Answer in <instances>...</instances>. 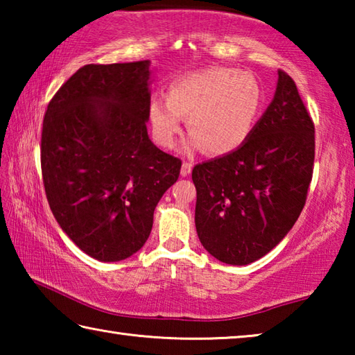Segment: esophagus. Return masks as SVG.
I'll return each instance as SVG.
<instances>
[{
    "mask_svg": "<svg viewBox=\"0 0 355 355\" xmlns=\"http://www.w3.org/2000/svg\"><path fill=\"white\" fill-rule=\"evenodd\" d=\"M191 172H192V164L189 163V161H184V163L182 164V172L180 173H182V177H188Z\"/></svg>",
    "mask_w": 355,
    "mask_h": 355,
    "instance_id": "obj_1",
    "label": "esophagus"
}]
</instances>
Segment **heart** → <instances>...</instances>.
<instances>
[{
	"instance_id": "b5f03b06",
	"label": "heart",
	"mask_w": 355,
	"mask_h": 355,
	"mask_svg": "<svg viewBox=\"0 0 355 355\" xmlns=\"http://www.w3.org/2000/svg\"><path fill=\"white\" fill-rule=\"evenodd\" d=\"M263 101V89L254 76L216 67L173 80L166 101L155 100L148 116L159 146H175L183 119H188L194 146L209 155H227L249 139Z\"/></svg>"
}]
</instances>
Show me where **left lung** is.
<instances>
[{"label": "left lung", "instance_id": "left-lung-1", "mask_svg": "<svg viewBox=\"0 0 355 355\" xmlns=\"http://www.w3.org/2000/svg\"><path fill=\"white\" fill-rule=\"evenodd\" d=\"M313 163L315 123L296 83L279 70L272 103L249 139L192 169L203 248L227 264H249L266 255L302 211Z\"/></svg>", "mask_w": 355, "mask_h": 355}]
</instances>
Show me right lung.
Here are the masks:
<instances>
[{"mask_svg": "<svg viewBox=\"0 0 355 355\" xmlns=\"http://www.w3.org/2000/svg\"><path fill=\"white\" fill-rule=\"evenodd\" d=\"M148 61L87 64L46 106L40 166L58 224L95 260L120 261L152 232L182 159L148 139Z\"/></svg>", "mask_w": 355, "mask_h": 355, "instance_id": "add662e5", "label": "right lung"}]
</instances>
